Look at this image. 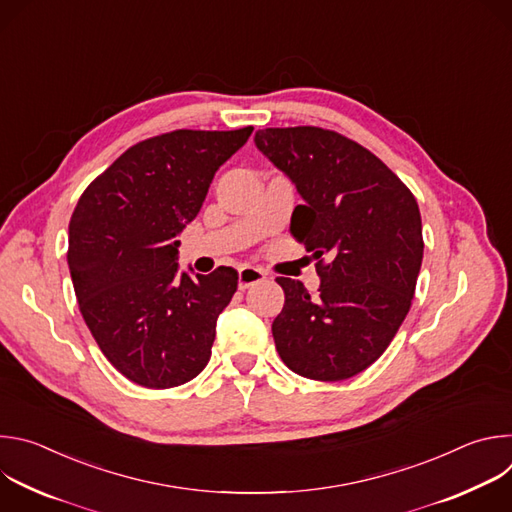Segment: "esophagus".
Wrapping results in <instances>:
<instances>
[{
  "mask_svg": "<svg viewBox=\"0 0 512 512\" xmlns=\"http://www.w3.org/2000/svg\"><path fill=\"white\" fill-rule=\"evenodd\" d=\"M263 279H265V271L259 269V267L245 265V267L239 269V289H249L251 285H255Z\"/></svg>",
  "mask_w": 512,
  "mask_h": 512,
  "instance_id": "34e87169",
  "label": "esophagus"
}]
</instances>
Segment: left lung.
<instances>
[{"label": "left lung", "instance_id": "1", "mask_svg": "<svg viewBox=\"0 0 512 512\" xmlns=\"http://www.w3.org/2000/svg\"><path fill=\"white\" fill-rule=\"evenodd\" d=\"M255 143L304 198L289 233L314 253L322 279L316 298L300 281L275 279L285 291L271 326L275 348L306 379H350L387 350L411 308L423 259L417 200L375 154L338 131L267 127Z\"/></svg>", "mask_w": 512, "mask_h": 512}]
</instances>
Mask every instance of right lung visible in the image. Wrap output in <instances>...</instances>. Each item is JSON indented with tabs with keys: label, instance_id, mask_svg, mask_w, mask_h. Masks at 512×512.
Wrapping results in <instances>:
<instances>
[{
	"label": "right lung",
	"instance_id": "obj_1",
	"mask_svg": "<svg viewBox=\"0 0 512 512\" xmlns=\"http://www.w3.org/2000/svg\"><path fill=\"white\" fill-rule=\"evenodd\" d=\"M253 127L176 129L123 152L81 194L68 225L79 310L113 367L148 389L194 379L210 360L216 318L239 273L178 271L176 235Z\"/></svg>",
	"mask_w": 512,
	"mask_h": 512
}]
</instances>
